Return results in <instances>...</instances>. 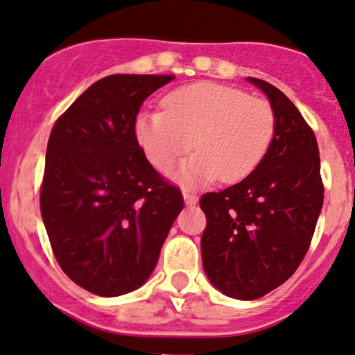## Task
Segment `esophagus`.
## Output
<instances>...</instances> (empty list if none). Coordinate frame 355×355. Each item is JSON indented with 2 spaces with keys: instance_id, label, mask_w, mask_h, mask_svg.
Wrapping results in <instances>:
<instances>
[{
  "instance_id": "obj_1",
  "label": "esophagus",
  "mask_w": 355,
  "mask_h": 355,
  "mask_svg": "<svg viewBox=\"0 0 355 355\" xmlns=\"http://www.w3.org/2000/svg\"><path fill=\"white\" fill-rule=\"evenodd\" d=\"M184 201H185V205H194V203L198 201V196L194 193H191V191L184 189Z\"/></svg>"
}]
</instances>
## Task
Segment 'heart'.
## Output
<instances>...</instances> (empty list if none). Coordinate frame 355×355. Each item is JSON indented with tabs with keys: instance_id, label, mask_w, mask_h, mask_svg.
<instances>
[{
	"instance_id": "obj_1",
	"label": "heart",
	"mask_w": 355,
	"mask_h": 355,
	"mask_svg": "<svg viewBox=\"0 0 355 355\" xmlns=\"http://www.w3.org/2000/svg\"><path fill=\"white\" fill-rule=\"evenodd\" d=\"M134 132L150 164L164 171L194 146L196 154L178 177L187 184L239 182L253 173L276 132L269 101L241 88L201 81L182 86L162 101V111H145Z\"/></svg>"
}]
</instances>
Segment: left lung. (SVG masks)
<instances>
[{
  "label": "left lung",
  "mask_w": 355,
  "mask_h": 355,
  "mask_svg": "<svg viewBox=\"0 0 355 355\" xmlns=\"http://www.w3.org/2000/svg\"><path fill=\"white\" fill-rule=\"evenodd\" d=\"M269 97L276 132L265 157L239 184L200 200L203 269L216 288L258 299L283 285L308 253L324 203L315 132L270 83L248 78Z\"/></svg>",
  "instance_id": "8db88e82"
}]
</instances>
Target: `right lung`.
Returning <instances> with one entry per match:
<instances>
[{"label": "right lung", "mask_w": 355, "mask_h": 355, "mask_svg": "<svg viewBox=\"0 0 355 355\" xmlns=\"http://www.w3.org/2000/svg\"><path fill=\"white\" fill-rule=\"evenodd\" d=\"M173 78L98 79L51 130L40 212L62 270L95 295L141 286L184 209L180 189L146 161L134 132L143 101Z\"/></svg>", "instance_id": "right-lung-1"}]
</instances>
